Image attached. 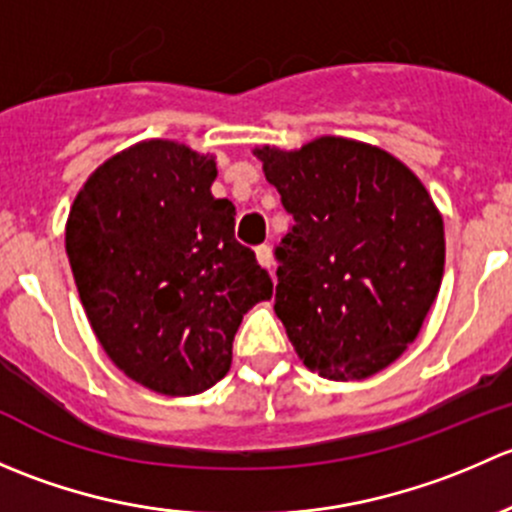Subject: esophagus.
I'll list each match as a JSON object with an SVG mask.
<instances>
[{
	"label": "esophagus",
	"mask_w": 512,
	"mask_h": 512,
	"mask_svg": "<svg viewBox=\"0 0 512 512\" xmlns=\"http://www.w3.org/2000/svg\"><path fill=\"white\" fill-rule=\"evenodd\" d=\"M255 255H257V262H260L262 267H267V270L272 272V267H275V260H272V250H270V245H260V247H255Z\"/></svg>",
	"instance_id": "obj_1"
}]
</instances>
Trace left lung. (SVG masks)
Segmentation results:
<instances>
[{
    "instance_id": "left-lung-1",
    "label": "left lung",
    "mask_w": 512,
    "mask_h": 512,
    "mask_svg": "<svg viewBox=\"0 0 512 512\" xmlns=\"http://www.w3.org/2000/svg\"><path fill=\"white\" fill-rule=\"evenodd\" d=\"M294 218L275 247V312L299 359L327 379H366L416 339L443 277V220L386 151L319 138L257 148Z\"/></svg>"
}]
</instances>
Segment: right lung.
<instances>
[{
    "instance_id": "add662e5",
    "label": "right lung",
    "mask_w": 512,
    "mask_h": 512,
    "mask_svg": "<svg viewBox=\"0 0 512 512\" xmlns=\"http://www.w3.org/2000/svg\"><path fill=\"white\" fill-rule=\"evenodd\" d=\"M215 160L143 141L101 165L71 205L66 255L103 352L138 384L193 396L232 361L242 314L272 297L235 240V205L213 198Z\"/></svg>"
}]
</instances>
